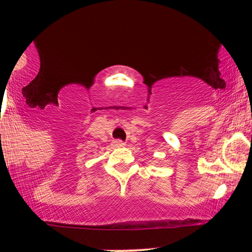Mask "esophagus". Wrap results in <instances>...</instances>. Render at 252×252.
Masks as SVG:
<instances>
[{"mask_svg":"<svg viewBox=\"0 0 252 252\" xmlns=\"http://www.w3.org/2000/svg\"><path fill=\"white\" fill-rule=\"evenodd\" d=\"M112 146L117 147V148H118V147H123L124 142H123V141H121V140H115L114 142H112Z\"/></svg>","mask_w":252,"mask_h":252,"instance_id":"obj_1","label":"esophagus"}]
</instances>
